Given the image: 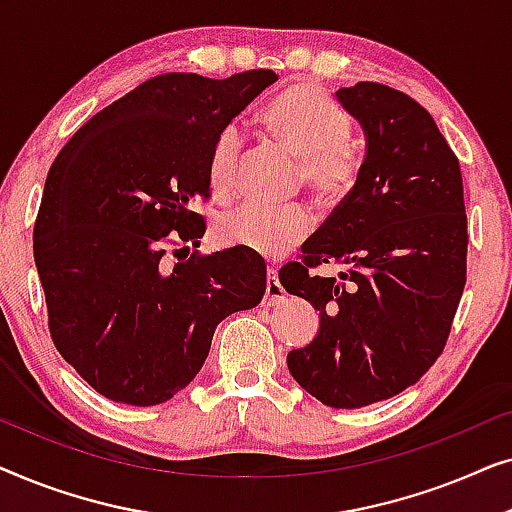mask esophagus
Wrapping results in <instances>:
<instances>
[{
    "mask_svg": "<svg viewBox=\"0 0 512 512\" xmlns=\"http://www.w3.org/2000/svg\"><path fill=\"white\" fill-rule=\"evenodd\" d=\"M284 286L279 284L277 279V270L275 268H268V284H265V296H263V305H279L284 300Z\"/></svg>",
    "mask_w": 512,
    "mask_h": 512,
    "instance_id": "esophagus-1",
    "label": "esophagus"
}]
</instances>
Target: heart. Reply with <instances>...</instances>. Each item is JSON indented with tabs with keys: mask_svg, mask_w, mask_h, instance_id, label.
Instances as JSON below:
<instances>
[{
	"mask_svg": "<svg viewBox=\"0 0 512 512\" xmlns=\"http://www.w3.org/2000/svg\"><path fill=\"white\" fill-rule=\"evenodd\" d=\"M263 128L300 156L298 177L326 202H340L359 184L363 158L349 139L352 116L326 90L296 83L279 93L261 116ZM242 135L235 125L216 135L207 158L209 188L226 200L240 177ZM312 216L303 205H247L226 212L216 221V240L244 247L261 256H282L310 235Z\"/></svg>",
	"mask_w": 512,
	"mask_h": 512,
	"instance_id": "obj_1",
	"label": "heart"
}]
</instances>
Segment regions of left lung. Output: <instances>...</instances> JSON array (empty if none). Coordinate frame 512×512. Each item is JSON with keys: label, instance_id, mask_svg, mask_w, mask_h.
Returning a JSON list of instances; mask_svg holds the SVG:
<instances>
[{"label": "left lung", "instance_id": "obj_1", "mask_svg": "<svg viewBox=\"0 0 512 512\" xmlns=\"http://www.w3.org/2000/svg\"><path fill=\"white\" fill-rule=\"evenodd\" d=\"M368 139L359 184L286 263L279 282L319 310V333L286 356L293 380L331 408L401 394L443 354L466 284L459 160L422 104L384 83L340 88ZM324 262L340 278L309 270Z\"/></svg>", "mask_w": 512, "mask_h": 512}]
</instances>
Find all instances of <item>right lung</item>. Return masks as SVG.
Returning a JSON list of instances; mask_svg holds the SVG:
<instances>
[{
    "mask_svg": "<svg viewBox=\"0 0 512 512\" xmlns=\"http://www.w3.org/2000/svg\"><path fill=\"white\" fill-rule=\"evenodd\" d=\"M275 81L270 69L153 76L97 111L53 160L34 263L53 345L97 394L142 408L170 401L198 375L216 326L261 303L256 251H193L174 268L165 256L172 244L200 247L207 226L193 205L212 195L209 149Z\"/></svg>",
    "mask_w": 512,
    "mask_h": 512,
    "instance_id": "obj_1",
    "label": "right lung"
}]
</instances>
